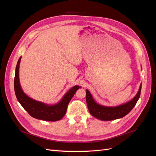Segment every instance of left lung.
<instances>
[{"label":"left lung","instance_id":"1","mask_svg":"<svg viewBox=\"0 0 156 156\" xmlns=\"http://www.w3.org/2000/svg\"><path fill=\"white\" fill-rule=\"evenodd\" d=\"M141 87L142 84H140L138 92L131 100L116 107H107L98 104L94 101L90 92L86 90V101L88 111L94 117L103 121L121 119L128 114L136 105L140 95Z\"/></svg>","mask_w":156,"mask_h":156}]
</instances>
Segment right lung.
I'll use <instances>...</instances> for the list:
<instances>
[{
  "label": "right lung",
  "instance_id": "add662e5",
  "mask_svg": "<svg viewBox=\"0 0 156 156\" xmlns=\"http://www.w3.org/2000/svg\"><path fill=\"white\" fill-rule=\"evenodd\" d=\"M21 59V57L18 60L14 79V90L18 101L29 114L34 119L51 122L62 119L66 112L69 102L81 87L76 85L69 89L64 94L61 100L54 105L45 104L43 102L33 100L24 93L20 85L19 72Z\"/></svg>",
  "mask_w": 156,
  "mask_h": 156
}]
</instances>
